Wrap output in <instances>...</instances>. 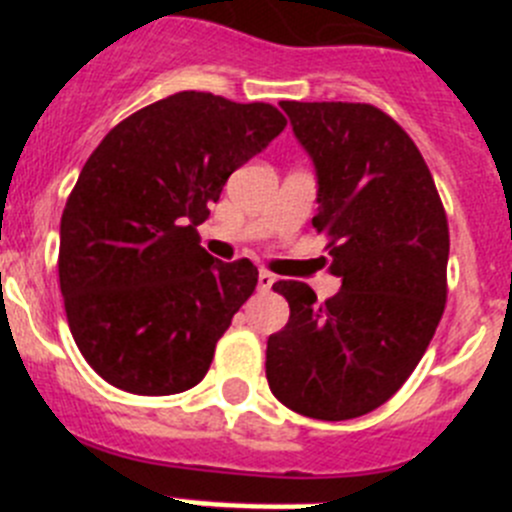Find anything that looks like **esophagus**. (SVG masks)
<instances>
[{"instance_id": "1", "label": "esophagus", "mask_w": 512, "mask_h": 512, "mask_svg": "<svg viewBox=\"0 0 512 512\" xmlns=\"http://www.w3.org/2000/svg\"><path fill=\"white\" fill-rule=\"evenodd\" d=\"M274 274H269V271H259V292H269L271 287H274Z\"/></svg>"}]
</instances>
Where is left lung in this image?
<instances>
[{
	"instance_id": "8db88e82",
	"label": "left lung",
	"mask_w": 512,
	"mask_h": 512,
	"mask_svg": "<svg viewBox=\"0 0 512 512\" xmlns=\"http://www.w3.org/2000/svg\"><path fill=\"white\" fill-rule=\"evenodd\" d=\"M318 179L336 295L277 282L289 320L266 341L282 405L318 420L372 413L413 374L446 305L449 225L410 135L372 104L279 102Z\"/></svg>"
}]
</instances>
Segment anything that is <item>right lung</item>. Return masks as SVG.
Segmentation results:
<instances>
[{
	"mask_svg": "<svg viewBox=\"0 0 512 512\" xmlns=\"http://www.w3.org/2000/svg\"><path fill=\"white\" fill-rule=\"evenodd\" d=\"M284 125L271 104L179 92L89 156L61 217L58 277L71 336L104 382L148 397L202 382L259 269L212 259L197 225Z\"/></svg>",
	"mask_w": 512,
	"mask_h": 512,
	"instance_id": "1",
	"label": "right lung"
}]
</instances>
